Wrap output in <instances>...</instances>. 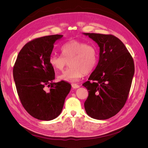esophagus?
Returning a JSON list of instances; mask_svg holds the SVG:
<instances>
[{
	"label": "esophagus",
	"mask_w": 148,
	"mask_h": 148,
	"mask_svg": "<svg viewBox=\"0 0 148 148\" xmlns=\"http://www.w3.org/2000/svg\"><path fill=\"white\" fill-rule=\"evenodd\" d=\"M71 87H72L73 89H77V88H79V86L77 84L73 83V84H71Z\"/></svg>",
	"instance_id": "1"
}]
</instances>
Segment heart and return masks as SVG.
<instances>
[{
    "mask_svg": "<svg viewBox=\"0 0 148 148\" xmlns=\"http://www.w3.org/2000/svg\"><path fill=\"white\" fill-rule=\"evenodd\" d=\"M62 56L52 54L49 62L56 71L63 70L69 62V67L57 78L60 81L73 83L77 82L84 73L91 72L98 62V52L95 47L78 40L66 42L60 48Z\"/></svg>",
    "mask_w": 148,
    "mask_h": 148,
    "instance_id": "obj_1",
    "label": "heart"
}]
</instances>
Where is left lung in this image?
Returning a JSON list of instances; mask_svg holds the SVG:
<instances>
[{
  "instance_id": "obj_1",
  "label": "left lung",
  "mask_w": 148,
  "mask_h": 148,
  "mask_svg": "<svg viewBox=\"0 0 148 148\" xmlns=\"http://www.w3.org/2000/svg\"><path fill=\"white\" fill-rule=\"evenodd\" d=\"M99 47L97 65L83 84L88 91L86 114L97 120L108 119L126 102L135 73L134 62L124 44L111 34L83 33Z\"/></svg>"
}]
</instances>
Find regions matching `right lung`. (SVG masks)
I'll return each mask as SVG.
<instances>
[{
	"label": "right lung",
	"mask_w": 148,
	"mask_h": 148,
	"mask_svg": "<svg viewBox=\"0 0 148 148\" xmlns=\"http://www.w3.org/2000/svg\"><path fill=\"white\" fill-rule=\"evenodd\" d=\"M63 35L36 38L26 44L20 51L13 69V78L20 101L32 117L51 120L59 116L71 89L65 82L54 83V70L49 60L53 44ZM46 86L50 87L49 92Z\"/></svg>",
	"instance_id": "obj_1"
}]
</instances>
